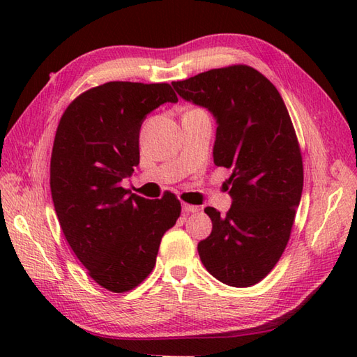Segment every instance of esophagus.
Returning a JSON list of instances; mask_svg holds the SVG:
<instances>
[{"mask_svg": "<svg viewBox=\"0 0 357 357\" xmlns=\"http://www.w3.org/2000/svg\"><path fill=\"white\" fill-rule=\"evenodd\" d=\"M183 210L185 211V213H196V211L201 210V207L199 206H192V204L184 202L183 204Z\"/></svg>", "mask_w": 357, "mask_h": 357, "instance_id": "obj_1", "label": "esophagus"}]
</instances>
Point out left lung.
I'll return each mask as SVG.
<instances>
[{
	"instance_id": "obj_1",
	"label": "left lung",
	"mask_w": 357,
	"mask_h": 357,
	"mask_svg": "<svg viewBox=\"0 0 357 357\" xmlns=\"http://www.w3.org/2000/svg\"><path fill=\"white\" fill-rule=\"evenodd\" d=\"M172 84L184 100L213 113L215 164L231 170L224 184L233 206L224 216L206 208L213 230L198 244L199 257L221 282L252 287L282 256L301 202L304 164L291 118L270 79L245 64Z\"/></svg>"
}]
</instances>
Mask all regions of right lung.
<instances>
[{
    "label": "right lung",
    "instance_id": "right-lung-1",
    "mask_svg": "<svg viewBox=\"0 0 357 357\" xmlns=\"http://www.w3.org/2000/svg\"><path fill=\"white\" fill-rule=\"evenodd\" d=\"M178 96L167 82L110 81L67 105L50 158V192L73 253L98 285L113 293L138 287L176 224L181 202L167 192L146 199L121 187L139 164V130L151 110Z\"/></svg>",
    "mask_w": 357,
    "mask_h": 357
}]
</instances>
